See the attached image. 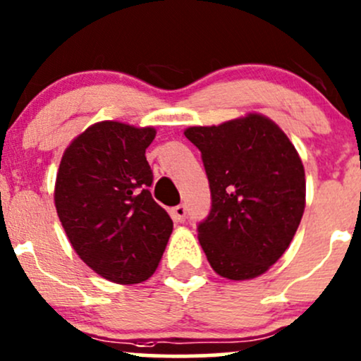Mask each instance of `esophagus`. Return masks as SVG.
<instances>
[{"instance_id":"34e87169","label":"esophagus","mask_w":361,"mask_h":361,"mask_svg":"<svg viewBox=\"0 0 361 361\" xmlns=\"http://www.w3.org/2000/svg\"><path fill=\"white\" fill-rule=\"evenodd\" d=\"M185 206L184 204H179V206H176V208H172V218L176 221H185Z\"/></svg>"}]
</instances>
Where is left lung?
Instances as JSON below:
<instances>
[{
    "mask_svg": "<svg viewBox=\"0 0 361 361\" xmlns=\"http://www.w3.org/2000/svg\"><path fill=\"white\" fill-rule=\"evenodd\" d=\"M212 212L197 238L213 271L244 281L261 276L288 249L305 209V170L281 128L259 112L218 126H191Z\"/></svg>",
    "mask_w": 361,
    "mask_h": 361,
    "instance_id": "8db88e82",
    "label": "left lung"
}]
</instances>
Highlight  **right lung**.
I'll list each match as a JSON object with an SVG mask.
<instances>
[{
	"label": "right lung",
	"instance_id": "obj_1",
	"mask_svg": "<svg viewBox=\"0 0 361 361\" xmlns=\"http://www.w3.org/2000/svg\"><path fill=\"white\" fill-rule=\"evenodd\" d=\"M152 126L100 121L68 145L54 184V206L68 240L97 274L117 283L147 281L170 233L169 213L152 197L145 152Z\"/></svg>",
	"mask_w": 361,
	"mask_h": 361
}]
</instances>
